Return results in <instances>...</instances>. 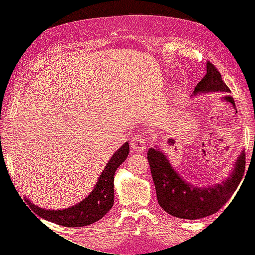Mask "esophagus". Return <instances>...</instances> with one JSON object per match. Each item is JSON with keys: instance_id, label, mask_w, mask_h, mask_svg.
Masks as SVG:
<instances>
[{"instance_id": "1", "label": "esophagus", "mask_w": 255, "mask_h": 255, "mask_svg": "<svg viewBox=\"0 0 255 255\" xmlns=\"http://www.w3.org/2000/svg\"><path fill=\"white\" fill-rule=\"evenodd\" d=\"M130 148L138 153L143 152L144 149L146 148V142H145L144 137L140 134L135 135L133 137L132 141H130Z\"/></svg>"}]
</instances>
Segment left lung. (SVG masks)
Listing matches in <instances>:
<instances>
[{
    "label": "left lung",
    "instance_id": "left-lung-1",
    "mask_svg": "<svg viewBox=\"0 0 255 255\" xmlns=\"http://www.w3.org/2000/svg\"><path fill=\"white\" fill-rule=\"evenodd\" d=\"M214 91L230 92V88L221 79L218 69L207 61L206 74L197 84L194 94ZM148 160L160 207L174 217L190 220L217 213L233 196L246 167V155L242 153L228 180L212 187L198 188L185 182L158 149H149Z\"/></svg>",
    "mask_w": 255,
    "mask_h": 255
}]
</instances>
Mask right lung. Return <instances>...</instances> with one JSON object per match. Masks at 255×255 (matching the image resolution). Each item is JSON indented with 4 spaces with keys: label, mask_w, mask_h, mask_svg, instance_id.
I'll return each instance as SVG.
<instances>
[{
    "label": "right lung",
    "mask_w": 255,
    "mask_h": 255,
    "mask_svg": "<svg viewBox=\"0 0 255 255\" xmlns=\"http://www.w3.org/2000/svg\"><path fill=\"white\" fill-rule=\"evenodd\" d=\"M128 143L126 142L115 152L103 172L100 175L94 190L83 201L66 210L49 211L26 202L39 217L56 225L68 228H82L101 219L114 204V176L117 168L128 155Z\"/></svg>",
    "instance_id": "right-lung-1"
}]
</instances>
